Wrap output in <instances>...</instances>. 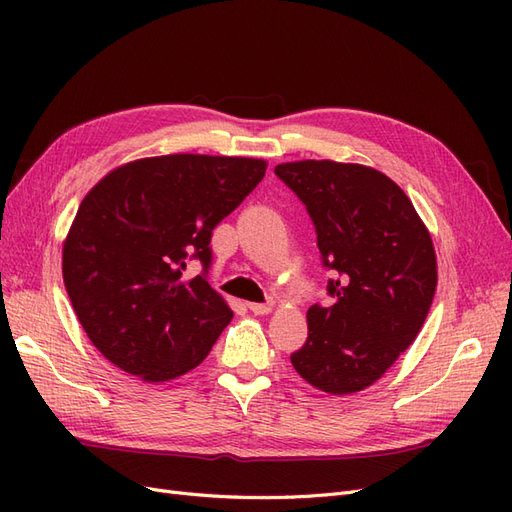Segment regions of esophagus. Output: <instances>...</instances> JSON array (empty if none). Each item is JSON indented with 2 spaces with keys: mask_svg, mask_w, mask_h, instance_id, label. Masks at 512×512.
Returning <instances> with one entry per match:
<instances>
[{
  "mask_svg": "<svg viewBox=\"0 0 512 512\" xmlns=\"http://www.w3.org/2000/svg\"><path fill=\"white\" fill-rule=\"evenodd\" d=\"M247 307H250V312L254 316H265V314H269L271 309H273L271 303H247Z\"/></svg>",
  "mask_w": 512,
  "mask_h": 512,
  "instance_id": "34e87169",
  "label": "esophagus"
}]
</instances>
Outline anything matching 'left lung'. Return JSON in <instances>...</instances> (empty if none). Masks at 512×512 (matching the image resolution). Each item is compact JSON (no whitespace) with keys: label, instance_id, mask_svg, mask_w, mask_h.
Instances as JSON below:
<instances>
[{"label":"left lung","instance_id":"left-lung-1","mask_svg":"<svg viewBox=\"0 0 512 512\" xmlns=\"http://www.w3.org/2000/svg\"><path fill=\"white\" fill-rule=\"evenodd\" d=\"M318 235L331 305L307 309L292 367L316 389L350 395L384 376L421 331L438 286L431 235L399 185L376 168L333 160L275 166Z\"/></svg>","mask_w":512,"mask_h":512}]
</instances>
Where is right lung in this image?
Wrapping results in <instances>:
<instances>
[{
    "label": "right lung",
    "mask_w": 512,
    "mask_h": 512,
    "mask_svg": "<svg viewBox=\"0 0 512 512\" xmlns=\"http://www.w3.org/2000/svg\"><path fill=\"white\" fill-rule=\"evenodd\" d=\"M256 158L175 153L117 166L87 192L64 241L61 273L102 356L145 382L205 361L232 320L207 282L211 232L265 177ZM190 259L204 273L184 275Z\"/></svg>",
    "instance_id": "1"
}]
</instances>
